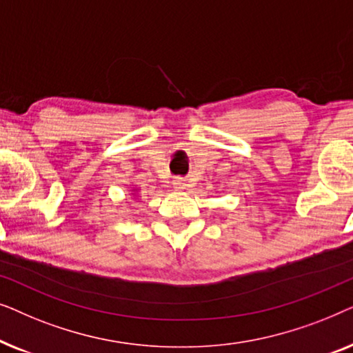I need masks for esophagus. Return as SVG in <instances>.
Instances as JSON below:
<instances>
[{"mask_svg":"<svg viewBox=\"0 0 353 353\" xmlns=\"http://www.w3.org/2000/svg\"><path fill=\"white\" fill-rule=\"evenodd\" d=\"M173 185H175V188H176V190H180V191H183V190H186V188H188V186H190V185H188V181L185 180V178H176V180H175V181H173Z\"/></svg>","mask_w":353,"mask_h":353,"instance_id":"obj_1","label":"esophagus"}]
</instances>
